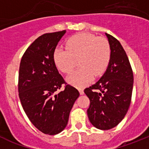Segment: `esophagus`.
Wrapping results in <instances>:
<instances>
[{
    "instance_id": "esophagus-1",
    "label": "esophagus",
    "mask_w": 149,
    "mask_h": 149,
    "mask_svg": "<svg viewBox=\"0 0 149 149\" xmlns=\"http://www.w3.org/2000/svg\"><path fill=\"white\" fill-rule=\"evenodd\" d=\"M79 93H80V94H81V95H84V89H79Z\"/></svg>"
}]
</instances>
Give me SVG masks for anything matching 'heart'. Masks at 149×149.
I'll return each instance as SVG.
<instances>
[{"label":"heart","mask_w":149,"mask_h":149,"mask_svg":"<svg viewBox=\"0 0 149 149\" xmlns=\"http://www.w3.org/2000/svg\"><path fill=\"white\" fill-rule=\"evenodd\" d=\"M65 48H57L54 52V62L59 70L70 73L79 60L81 66L67 77L66 81L77 88L85 86L93 76H100L108 67L111 50L107 39L88 33H80L71 36Z\"/></svg>","instance_id":"heart-1"}]
</instances>
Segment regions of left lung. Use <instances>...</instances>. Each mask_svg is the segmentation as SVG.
Returning a JSON list of instances; mask_svg holds the SVG:
<instances>
[{
	"mask_svg": "<svg viewBox=\"0 0 149 149\" xmlns=\"http://www.w3.org/2000/svg\"><path fill=\"white\" fill-rule=\"evenodd\" d=\"M108 39L111 56L103 76L84 93L90 101L87 110L89 119L94 127L109 130L124 119L132 95L134 75L123 47L113 36Z\"/></svg>",
	"mask_w": 149,
	"mask_h": 149,
	"instance_id": "obj_1",
	"label": "left lung"
}]
</instances>
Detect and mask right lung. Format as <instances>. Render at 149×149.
Instances as JSON below:
<instances>
[{"instance_id":"right-lung-1","label":"right lung","mask_w":149,"mask_h":149,"mask_svg":"<svg viewBox=\"0 0 149 149\" xmlns=\"http://www.w3.org/2000/svg\"><path fill=\"white\" fill-rule=\"evenodd\" d=\"M65 30L45 33L24 54L18 74V95L28 119L41 132L55 135L66 127L78 90L66 84L54 62V52ZM65 89L56 94L61 84Z\"/></svg>"}]
</instances>
